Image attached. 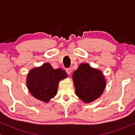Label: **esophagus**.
<instances>
[{
	"label": "esophagus",
	"instance_id": "34e87169",
	"mask_svg": "<svg viewBox=\"0 0 135 135\" xmlns=\"http://www.w3.org/2000/svg\"><path fill=\"white\" fill-rule=\"evenodd\" d=\"M66 72L68 74H69V75H70L71 73H72V69H71L70 68H69V69H67L66 70Z\"/></svg>",
	"mask_w": 135,
	"mask_h": 135
}]
</instances>
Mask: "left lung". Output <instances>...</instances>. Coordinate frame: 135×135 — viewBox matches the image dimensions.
Listing matches in <instances>:
<instances>
[{
    "label": "left lung",
    "instance_id": "1",
    "mask_svg": "<svg viewBox=\"0 0 135 135\" xmlns=\"http://www.w3.org/2000/svg\"><path fill=\"white\" fill-rule=\"evenodd\" d=\"M72 79L75 94L86 103L98 98L106 86V79L103 72L86 63L79 65L73 73Z\"/></svg>",
    "mask_w": 135,
    "mask_h": 135
}]
</instances>
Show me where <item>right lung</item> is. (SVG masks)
<instances>
[{
	"label": "right lung",
	"instance_id": "1",
	"mask_svg": "<svg viewBox=\"0 0 135 135\" xmlns=\"http://www.w3.org/2000/svg\"><path fill=\"white\" fill-rule=\"evenodd\" d=\"M66 77L67 74L64 70H55L49 63H46L30 70L27 74L26 83L33 97L47 103L56 95L59 82Z\"/></svg>",
	"mask_w": 135,
	"mask_h": 135
}]
</instances>
